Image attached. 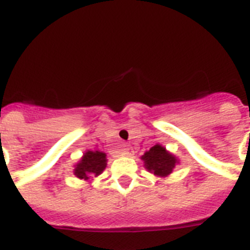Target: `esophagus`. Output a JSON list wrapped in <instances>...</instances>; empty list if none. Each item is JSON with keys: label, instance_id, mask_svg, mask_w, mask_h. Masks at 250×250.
<instances>
[{"label": "esophagus", "instance_id": "34e87169", "mask_svg": "<svg viewBox=\"0 0 250 250\" xmlns=\"http://www.w3.org/2000/svg\"><path fill=\"white\" fill-rule=\"evenodd\" d=\"M131 154V148L129 147V146H123V148H121V156H130Z\"/></svg>", "mask_w": 250, "mask_h": 250}]
</instances>
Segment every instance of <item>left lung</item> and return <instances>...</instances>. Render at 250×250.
Wrapping results in <instances>:
<instances>
[{
    "mask_svg": "<svg viewBox=\"0 0 250 250\" xmlns=\"http://www.w3.org/2000/svg\"><path fill=\"white\" fill-rule=\"evenodd\" d=\"M142 160L144 161V167L149 172L160 177L168 176L175 168V165L179 162L174 154H171L160 144H156L146 152L142 156Z\"/></svg>",
    "mask_w": 250,
    "mask_h": 250,
    "instance_id": "1",
    "label": "left lung"
}]
</instances>
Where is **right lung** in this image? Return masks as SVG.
<instances>
[{"instance_id":"right-lung-1","label":"right lung","mask_w":250,"mask_h":250,"mask_svg":"<svg viewBox=\"0 0 250 250\" xmlns=\"http://www.w3.org/2000/svg\"><path fill=\"white\" fill-rule=\"evenodd\" d=\"M106 153L100 150H86L82 160L75 165L74 175L79 179L89 180L92 176H98L106 168Z\"/></svg>"}]
</instances>
